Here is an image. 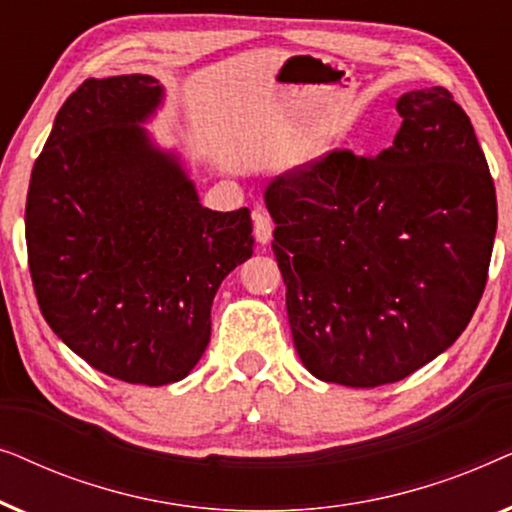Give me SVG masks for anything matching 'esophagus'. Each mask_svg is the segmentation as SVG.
<instances>
[{"mask_svg":"<svg viewBox=\"0 0 512 512\" xmlns=\"http://www.w3.org/2000/svg\"><path fill=\"white\" fill-rule=\"evenodd\" d=\"M254 237L258 244H268L272 240V219L268 212H261V209L254 212Z\"/></svg>","mask_w":512,"mask_h":512,"instance_id":"obj_1","label":"esophagus"}]
</instances>
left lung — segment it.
I'll return each mask as SVG.
<instances>
[{"label":"left lung","mask_w":512,"mask_h":512,"mask_svg":"<svg viewBox=\"0 0 512 512\" xmlns=\"http://www.w3.org/2000/svg\"><path fill=\"white\" fill-rule=\"evenodd\" d=\"M377 156L333 149L265 188L293 345L314 377L403 380L464 333L487 284L496 191L450 90H410Z\"/></svg>","instance_id":"8db88e82"}]
</instances>
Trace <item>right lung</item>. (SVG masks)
Instances as JSON below:
<instances>
[{
	"label": "right lung",
	"mask_w": 512,
	"mask_h": 512,
	"mask_svg": "<svg viewBox=\"0 0 512 512\" xmlns=\"http://www.w3.org/2000/svg\"><path fill=\"white\" fill-rule=\"evenodd\" d=\"M163 90L146 74L86 79L32 167L25 240L53 333L130 384L179 382L212 335V300L254 251L249 209L212 212L137 123Z\"/></svg>",
	"instance_id": "obj_1"
}]
</instances>
